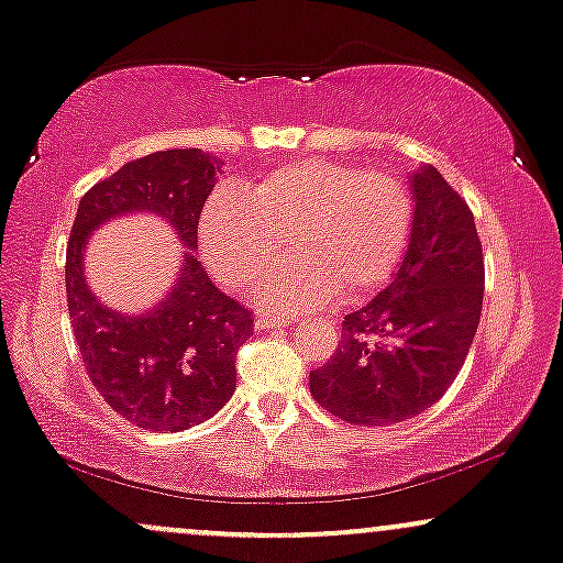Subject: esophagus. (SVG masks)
Instances as JSON below:
<instances>
[{
	"mask_svg": "<svg viewBox=\"0 0 563 563\" xmlns=\"http://www.w3.org/2000/svg\"><path fill=\"white\" fill-rule=\"evenodd\" d=\"M283 325H286V320H283V318H272V314H258V318H256V329H262V331L283 329Z\"/></svg>",
	"mask_w": 563,
	"mask_h": 563,
	"instance_id": "obj_1",
	"label": "esophagus"
}]
</instances>
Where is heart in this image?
<instances>
[{
  "mask_svg": "<svg viewBox=\"0 0 563 563\" xmlns=\"http://www.w3.org/2000/svg\"><path fill=\"white\" fill-rule=\"evenodd\" d=\"M413 197L393 173L299 159L258 173L249 195L211 191L197 238L208 267L234 288L251 286L291 243L296 256L258 288L262 307L301 312L379 291L404 262Z\"/></svg>",
  "mask_w": 563,
  "mask_h": 563,
  "instance_id": "heart-1",
  "label": "heart"
}]
</instances>
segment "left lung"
Listing matches in <instances>:
<instances>
[{
    "instance_id": "1",
    "label": "left lung",
    "mask_w": 563,
    "mask_h": 563,
    "mask_svg": "<svg viewBox=\"0 0 563 563\" xmlns=\"http://www.w3.org/2000/svg\"><path fill=\"white\" fill-rule=\"evenodd\" d=\"M413 230L385 291L344 314L342 339L310 372L312 398L350 424H395L443 398L484 301V249L467 202L432 165L411 176Z\"/></svg>"
}]
</instances>
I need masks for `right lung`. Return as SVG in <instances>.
<instances>
[{"label": "right lung", "instance_id": "obj_1", "mask_svg": "<svg viewBox=\"0 0 563 563\" xmlns=\"http://www.w3.org/2000/svg\"><path fill=\"white\" fill-rule=\"evenodd\" d=\"M219 159L168 150L133 159L85 191L66 249L69 320L92 387L120 417L144 430H187L211 419L238 387L234 355L251 339L249 307L213 286L197 262V224ZM150 210L172 221L190 251L169 296L150 313L101 306L84 283L81 251L114 214Z\"/></svg>", "mask_w": 563, "mask_h": 563}]
</instances>
